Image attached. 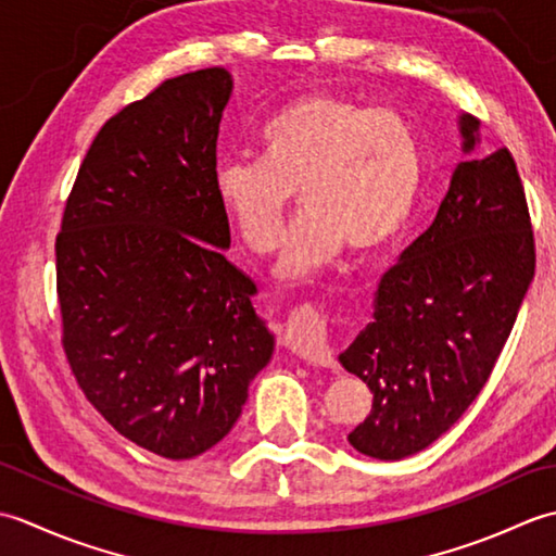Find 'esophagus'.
Wrapping results in <instances>:
<instances>
[{"label": "esophagus", "mask_w": 556, "mask_h": 556, "mask_svg": "<svg viewBox=\"0 0 556 556\" xmlns=\"http://www.w3.org/2000/svg\"><path fill=\"white\" fill-rule=\"evenodd\" d=\"M287 346L308 363L323 365V368H337L332 349L327 344V327L320 315L311 308H303L289 320L285 329Z\"/></svg>", "instance_id": "esophagus-1"}]
</instances>
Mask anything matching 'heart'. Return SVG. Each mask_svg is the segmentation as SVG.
I'll use <instances>...</instances> for the list:
<instances>
[{
  "label": "heart",
  "mask_w": 556,
  "mask_h": 556,
  "mask_svg": "<svg viewBox=\"0 0 556 556\" xmlns=\"http://www.w3.org/2000/svg\"><path fill=\"white\" fill-rule=\"evenodd\" d=\"M260 160H222L217 203L255 253L275 251L299 188L305 207L289 233L281 275L325 267L346 243L375 253L410 219L422 150L404 114L334 92H311L260 128Z\"/></svg>",
  "instance_id": "b5f03b06"
}]
</instances>
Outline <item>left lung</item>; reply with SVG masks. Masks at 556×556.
Instances as JSON below:
<instances>
[{"label": "left lung", "instance_id": "left-lung-1", "mask_svg": "<svg viewBox=\"0 0 556 556\" xmlns=\"http://www.w3.org/2000/svg\"><path fill=\"white\" fill-rule=\"evenodd\" d=\"M480 122L458 116L464 162L437 217L375 293L372 323L341 353L372 408L349 442L396 460L430 446L473 404L535 275V239L511 152H482Z\"/></svg>", "mask_w": 556, "mask_h": 556}]
</instances>
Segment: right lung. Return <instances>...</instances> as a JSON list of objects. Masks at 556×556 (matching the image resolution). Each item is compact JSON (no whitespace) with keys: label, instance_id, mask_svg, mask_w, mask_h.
<instances>
[{"label":"right lung","instance_id":"obj_1","mask_svg":"<svg viewBox=\"0 0 556 556\" xmlns=\"http://www.w3.org/2000/svg\"><path fill=\"white\" fill-rule=\"evenodd\" d=\"M227 68L164 80L100 128L56 233L62 346L126 440L193 458L227 437L275 351L217 203Z\"/></svg>","mask_w":556,"mask_h":556}]
</instances>
